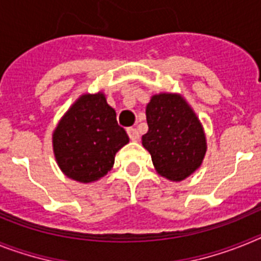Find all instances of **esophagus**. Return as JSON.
Listing matches in <instances>:
<instances>
[{"instance_id":"obj_1","label":"esophagus","mask_w":261,"mask_h":261,"mask_svg":"<svg viewBox=\"0 0 261 261\" xmlns=\"http://www.w3.org/2000/svg\"><path fill=\"white\" fill-rule=\"evenodd\" d=\"M126 132H128L129 138L132 140V141H140V133L136 128H128L126 129Z\"/></svg>"}]
</instances>
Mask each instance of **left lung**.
<instances>
[{
  "label": "left lung",
  "mask_w": 261,
  "mask_h": 261,
  "mask_svg": "<svg viewBox=\"0 0 261 261\" xmlns=\"http://www.w3.org/2000/svg\"><path fill=\"white\" fill-rule=\"evenodd\" d=\"M146 121L149 130L142 136V145L161 176L181 181L199 170L206 154V137L183 95L154 94L146 106Z\"/></svg>",
  "instance_id": "8db88e82"
}]
</instances>
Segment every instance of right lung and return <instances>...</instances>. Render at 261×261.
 <instances>
[{
    "instance_id": "1",
    "label": "right lung",
    "mask_w": 261,
    "mask_h": 261,
    "mask_svg": "<svg viewBox=\"0 0 261 261\" xmlns=\"http://www.w3.org/2000/svg\"><path fill=\"white\" fill-rule=\"evenodd\" d=\"M128 142V135L117 125L116 112L102 91L82 94L52 133L53 154L60 170L84 184L107 175L116 153Z\"/></svg>"
}]
</instances>
